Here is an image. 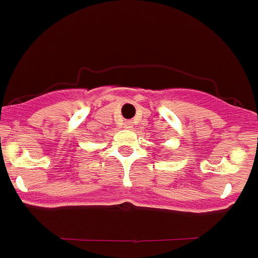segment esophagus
I'll return each instance as SVG.
<instances>
[{
    "mask_svg": "<svg viewBox=\"0 0 258 258\" xmlns=\"http://www.w3.org/2000/svg\"><path fill=\"white\" fill-rule=\"evenodd\" d=\"M123 128L125 130L133 128V122H131V120H124V122H123Z\"/></svg>",
    "mask_w": 258,
    "mask_h": 258,
    "instance_id": "34e87169",
    "label": "esophagus"
}]
</instances>
